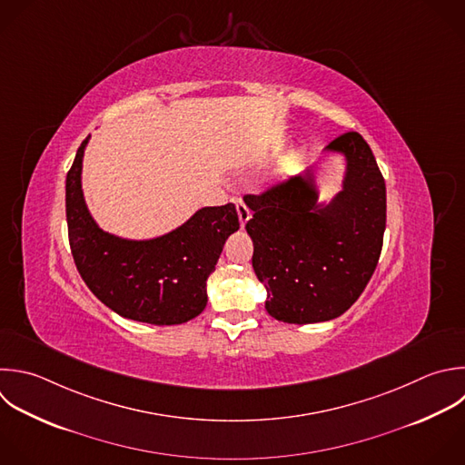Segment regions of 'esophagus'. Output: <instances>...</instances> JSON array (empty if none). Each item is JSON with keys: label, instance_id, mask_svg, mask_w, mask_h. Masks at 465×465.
<instances>
[{"label": "esophagus", "instance_id": "1", "mask_svg": "<svg viewBox=\"0 0 465 465\" xmlns=\"http://www.w3.org/2000/svg\"><path fill=\"white\" fill-rule=\"evenodd\" d=\"M236 211H238L240 225H242V227H245V223L251 220V211H249V207H247L242 200H236Z\"/></svg>", "mask_w": 465, "mask_h": 465}]
</instances>
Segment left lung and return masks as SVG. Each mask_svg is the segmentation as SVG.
Wrapping results in <instances>:
<instances>
[{
	"mask_svg": "<svg viewBox=\"0 0 465 465\" xmlns=\"http://www.w3.org/2000/svg\"><path fill=\"white\" fill-rule=\"evenodd\" d=\"M325 153L345 158L341 191L318 203L316 167L262 194H249L252 267L267 289V312L287 323H318L343 314L369 283L383 243L385 182L358 133Z\"/></svg>",
	"mask_w": 465,
	"mask_h": 465,
	"instance_id": "8db88e82",
	"label": "left lung"
}]
</instances>
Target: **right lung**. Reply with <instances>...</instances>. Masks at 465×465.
Instances as JSON below:
<instances>
[{
	"instance_id": "1",
	"label": "right lung",
	"mask_w": 465,
	"mask_h": 465,
	"mask_svg": "<svg viewBox=\"0 0 465 465\" xmlns=\"http://www.w3.org/2000/svg\"><path fill=\"white\" fill-rule=\"evenodd\" d=\"M89 136L67 173L65 207L74 263L93 294L124 318L176 325L207 305V278L225 240L240 229L234 203L203 207L178 229L153 240L105 232L93 220L82 191Z\"/></svg>"
}]
</instances>
